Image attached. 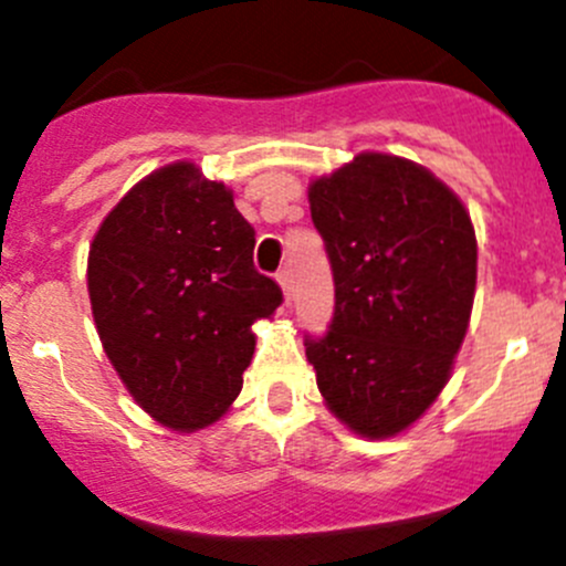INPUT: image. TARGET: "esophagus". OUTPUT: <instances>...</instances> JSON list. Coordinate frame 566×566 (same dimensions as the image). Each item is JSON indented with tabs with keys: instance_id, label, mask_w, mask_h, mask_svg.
<instances>
[{
	"instance_id": "1",
	"label": "esophagus",
	"mask_w": 566,
	"mask_h": 566,
	"mask_svg": "<svg viewBox=\"0 0 566 566\" xmlns=\"http://www.w3.org/2000/svg\"><path fill=\"white\" fill-rule=\"evenodd\" d=\"M276 282L282 284L284 295H287V298H290V290H293V273H290V268H282V271L276 273Z\"/></svg>"
}]
</instances>
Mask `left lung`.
<instances>
[{
    "mask_svg": "<svg viewBox=\"0 0 566 566\" xmlns=\"http://www.w3.org/2000/svg\"><path fill=\"white\" fill-rule=\"evenodd\" d=\"M334 273V317L306 334L317 389L350 430L386 438L447 386L476 287V235L462 202L427 169L384 153L310 188Z\"/></svg>",
    "mask_w": 566,
    "mask_h": 566,
    "instance_id": "left-lung-1",
    "label": "left lung"
}]
</instances>
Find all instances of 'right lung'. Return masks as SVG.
<instances>
[{"label": "right lung", "mask_w": 566, "mask_h": 566, "mask_svg": "<svg viewBox=\"0 0 566 566\" xmlns=\"http://www.w3.org/2000/svg\"><path fill=\"white\" fill-rule=\"evenodd\" d=\"M254 227L193 164L130 188L90 247L87 284L108 361L172 430L213 424L241 394L251 323L282 287L254 268Z\"/></svg>", "instance_id": "add662e5"}]
</instances>
